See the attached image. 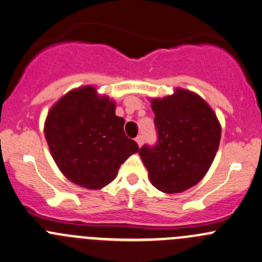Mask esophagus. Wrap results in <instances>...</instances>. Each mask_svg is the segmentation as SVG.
<instances>
[{
  "mask_svg": "<svg viewBox=\"0 0 262 262\" xmlns=\"http://www.w3.org/2000/svg\"><path fill=\"white\" fill-rule=\"evenodd\" d=\"M143 140H144V138H143V136H138V137H137V138H136V142L138 143L139 147L143 144Z\"/></svg>",
  "mask_w": 262,
  "mask_h": 262,
  "instance_id": "esophagus-1",
  "label": "esophagus"
}]
</instances>
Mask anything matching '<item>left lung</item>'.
<instances>
[{
	"instance_id": "left-lung-1",
	"label": "left lung",
	"mask_w": 262,
	"mask_h": 262,
	"mask_svg": "<svg viewBox=\"0 0 262 262\" xmlns=\"http://www.w3.org/2000/svg\"><path fill=\"white\" fill-rule=\"evenodd\" d=\"M152 109L158 139L143 145L139 156L156 188L180 193L207 173L219 149L221 125L210 105L188 90L154 99Z\"/></svg>"
}]
</instances>
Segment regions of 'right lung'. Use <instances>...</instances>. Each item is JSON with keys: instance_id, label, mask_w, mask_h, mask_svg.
<instances>
[{"instance_id": "obj_1", "label": "right lung", "mask_w": 262, "mask_h": 262, "mask_svg": "<svg viewBox=\"0 0 262 262\" xmlns=\"http://www.w3.org/2000/svg\"><path fill=\"white\" fill-rule=\"evenodd\" d=\"M114 101L93 86L62 96L45 122V138L54 161L68 180L89 189L105 187L139 147L124 133Z\"/></svg>"}]
</instances>
